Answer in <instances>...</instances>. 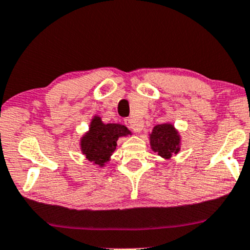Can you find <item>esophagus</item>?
I'll return each mask as SVG.
<instances>
[{
	"label": "esophagus",
	"mask_w": 250,
	"mask_h": 250,
	"mask_svg": "<svg viewBox=\"0 0 250 250\" xmlns=\"http://www.w3.org/2000/svg\"><path fill=\"white\" fill-rule=\"evenodd\" d=\"M125 125H127L129 129H131V130L135 131V133H140L141 130H142V125H140L138 123H136L134 121L133 119H125Z\"/></svg>",
	"instance_id": "esophagus-1"
}]
</instances>
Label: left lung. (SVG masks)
Returning a JSON list of instances; mask_svg holds the SVG:
<instances>
[{"mask_svg":"<svg viewBox=\"0 0 250 250\" xmlns=\"http://www.w3.org/2000/svg\"><path fill=\"white\" fill-rule=\"evenodd\" d=\"M150 146L161 157L169 159L180 150V136L170 123L157 125L150 134Z\"/></svg>","mask_w":250,"mask_h":250,"instance_id":"8db88e82","label":"left lung"}]
</instances>
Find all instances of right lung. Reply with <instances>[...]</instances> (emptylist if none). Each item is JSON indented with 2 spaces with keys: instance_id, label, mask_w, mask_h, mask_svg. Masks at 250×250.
Instances as JSON below:
<instances>
[{
  "instance_id": "right-lung-1",
  "label": "right lung",
  "mask_w": 250,
  "mask_h": 250,
  "mask_svg": "<svg viewBox=\"0 0 250 250\" xmlns=\"http://www.w3.org/2000/svg\"><path fill=\"white\" fill-rule=\"evenodd\" d=\"M128 134L131 133L125 125L119 123L104 125L100 116H94L89 130L80 140L81 151L93 164L104 167L115 151L119 137L127 136Z\"/></svg>"
}]
</instances>
